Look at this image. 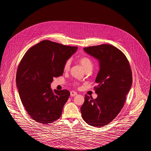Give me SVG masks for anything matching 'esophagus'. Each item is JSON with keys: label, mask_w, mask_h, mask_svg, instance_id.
Here are the masks:
<instances>
[{"label": "esophagus", "mask_w": 151, "mask_h": 151, "mask_svg": "<svg viewBox=\"0 0 151 151\" xmlns=\"http://www.w3.org/2000/svg\"><path fill=\"white\" fill-rule=\"evenodd\" d=\"M78 94L76 92H75V91H71L70 92V95H71V96H72V97H74V96H76Z\"/></svg>", "instance_id": "obj_1"}]
</instances>
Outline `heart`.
<instances>
[{
    "mask_svg": "<svg viewBox=\"0 0 151 151\" xmlns=\"http://www.w3.org/2000/svg\"><path fill=\"white\" fill-rule=\"evenodd\" d=\"M79 62L86 70H92L93 67V62L90 58L86 56L81 57L79 59ZM71 64V60L70 59H68L65 61V63L63 65V69L65 71H67L70 70Z\"/></svg>",
    "mask_w": 151,
    "mask_h": 151,
    "instance_id": "obj_1",
    "label": "heart"
}]
</instances>
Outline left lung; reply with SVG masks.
Returning <instances> with one entry per match:
<instances>
[{
  "instance_id": "obj_1",
  "label": "left lung",
  "mask_w": 151,
  "mask_h": 151,
  "mask_svg": "<svg viewBox=\"0 0 151 151\" xmlns=\"http://www.w3.org/2000/svg\"><path fill=\"white\" fill-rule=\"evenodd\" d=\"M88 54L100 61L96 79L98 94L93 99L85 95L80 108L84 121L94 127H102L111 122L124 105L132 77L129 62L122 51L114 46L102 44L84 48Z\"/></svg>"
}]
</instances>
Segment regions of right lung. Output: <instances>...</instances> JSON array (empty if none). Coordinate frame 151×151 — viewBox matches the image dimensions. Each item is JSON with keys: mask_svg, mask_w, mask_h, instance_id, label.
<instances>
[{"mask_svg": "<svg viewBox=\"0 0 151 151\" xmlns=\"http://www.w3.org/2000/svg\"><path fill=\"white\" fill-rule=\"evenodd\" d=\"M78 47L43 40L30 47L22 59L16 72V84L22 104L37 122L48 124L58 120L70 93L54 90L50 84L62 76L65 61Z\"/></svg>", "mask_w": 151, "mask_h": 151, "instance_id": "1", "label": "right lung"}]
</instances>
